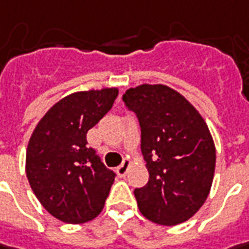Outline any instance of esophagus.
<instances>
[{
    "instance_id": "obj_1",
    "label": "esophagus",
    "mask_w": 249,
    "mask_h": 249,
    "mask_svg": "<svg viewBox=\"0 0 249 249\" xmlns=\"http://www.w3.org/2000/svg\"><path fill=\"white\" fill-rule=\"evenodd\" d=\"M128 168H129V161L124 160V162L120 167H117V175L120 176V178H124L126 175V172H128Z\"/></svg>"
}]
</instances>
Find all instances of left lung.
Listing matches in <instances>:
<instances>
[{
  "instance_id": "8db88e82",
  "label": "left lung",
  "mask_w": 249,
  "mask_h": 249,
  "mask_svg": "<svg viewBox=\"0 0 249 249\" xmlns=\"http://www.w3.org/2000/svg\"><path fill=\"white\" fill-rule=\"evenodd\" d=\"M141 125V149L149 182L135 189L146 218L174 226L205 202L215 172L216 151L200 113L167 85L143 84L123 95Z\"/></svg>"
}]
</instances>
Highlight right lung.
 I'll return each mask as SVG.
<instances>
[{"label":"right lung","instance_id":"obj_1","mask_svg":"<svg viewBox=\"0 0 249 249\" xmlns=\"http://www.w3.org/2000/svg\"><path fill=\"white\" fill-rule=\"evenodd\" d=\"M117 95V88L71 93L48 110L31 135L29 183L42 207L65 223H85L105 207L116 174L87 146V133L110 111Z\"/></svg>","mask_w":249,"mask_h":249}]
</instances>
